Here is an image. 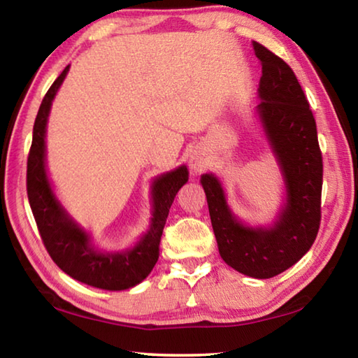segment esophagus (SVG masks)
Here are the masks:
<instances>
[{
	"mask_svg": "<svg viewBox=\"0 0 358 358\" xmlns=\"http://www.w3.org/2000/svg\"><path fill=\"white\" fill-rule=\"evenodd\" d=\"M189 167L194 173L202 172L205 167V159L199 153H194L189 156Z\"/></svg>",
	"mask_w": 358,
	"mask_h": 358,
	"instance_id": "1",
	"label": "esophagus"
}]
</instances>
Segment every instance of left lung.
Returning <instances> with one entry per match:
<instances>
[{
	"label": "left lung",
	"mask_w": 358,
	"mask_h": 358,
	"mask_svg": "<svg viewBox=\"0 0 358 358\" xmlns=\"http://www.w3.org/2000/svg\"><path fill=\"white\" fill-rule=\"evenodd\" d=\"M262 64L257 113L286 185V201L268 227H251L230 210L221 181L201 177L211 226L224 262L246 276L266 280L282 273L310 251L320 224L322 153L316 120L294 71L254 41Z\"/></svg>",
	"instance_id": "1"
}]
</instances>
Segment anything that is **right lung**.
Listing matches in <instances>:
<instances>
[{"label": "right lung", "mask_w": 358, "mask_h": 358, "mask_svg": "<svg viewBox=\"0 0 358 358\" xmlns=\"http://www.w3.org/2000/svg\"><path fill=\"white\" fill-rule=\"evenodd\" d=\"M69 66L59 74L42 99L33 128L28 155L27 191L33 216L47 252L59 268L74 280L106 290H124L137 286L153 270L159 257V241L173 199L189 172L180 166L153 180V216L150 227L137 243L124 251H102L92 235L78 226L53 192L45 166V132L52 102L68 76Z\"/></svg>", "instance_id": "obj_1"}]
</instances>
